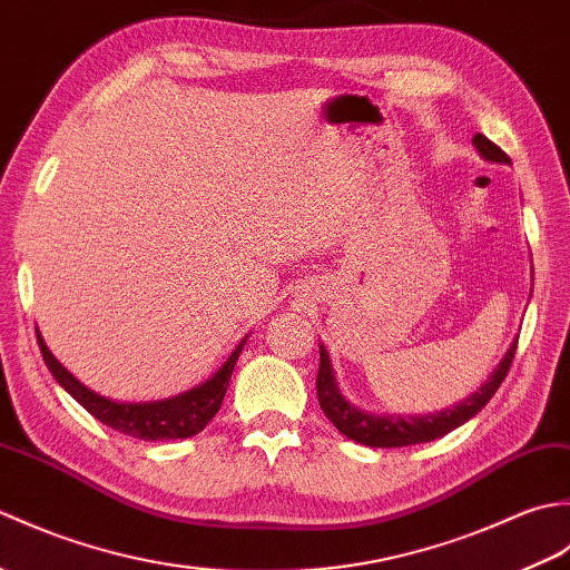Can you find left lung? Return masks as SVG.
Wrapping results in <instances>:
<instances>
[{"label":"left lung","mask_w":570,"mask_h":570,"mask_svg":"<svg viewBox=\"0 0 570 570\" xmlns=\"http://www.w3.org/2000/svg\"><path fill=\"white\" fill-rule=\"evenodd\" d=\"M478 151L485 156L490 161L498 164H510V156H507L498 144L490 141L485 135H475L472 139ZM517 353V341L507 350V355L494 370L488 382L480 386L475 394H470L463 402L439 411V414H429V416H380V414H367L357 406L341 396L333 380V370H331V360L325 347L321 345V365H318V377H316V390H318V404L323 409V414L328 416L333 426L345 433L350 441H357L362 445L370 448H402V445H416V443H426L433 439H441V435L451 433L458 429L460 423H465L472 419L478 411L485 406L492 394L498 392V386L504 382L507 372L512 367V360Z\"/></svg>","instance_id":"8db88e82"}]
</instances>
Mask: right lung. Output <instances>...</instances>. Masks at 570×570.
Here are the masks:
<instances>
[{
  "label": "right lung",
  "mask_w": 570,
  "mask_h": 570,
  "mask_svg": "<svg viewBox=\"0 0 570 570\" xmlns=\"http://www.w3.org/2000/svg\"><path fill=\"white\" fill-rule=\"evenodd\" d=\"M39 337V347L41 355L46 360L48 370L53 372V377L58 384L76 399V402L88 409L90 414L102 421L105 426H110L119 433L131 435V439H141V441H168V439H190V435L200 433L213 416L220 409L229 377H233L235 362L245 347V341H242L235 353L225 360V365L217 370L208 382H203L200 386L190 392H184L171 399H164V402H151V404H117L105 399L100 394L90 392L88 386L80 384L72 374L60 365V362L51 355V350L46 347L43 337Z\"/></svg>",
  "instance_id": "right-lung-1"
}]
</instances>
